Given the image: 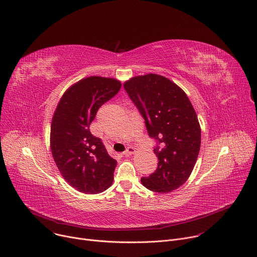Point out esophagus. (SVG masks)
Instances as JSON below:
<instances>
[{
	"instance_id": "obj_1",
	"label": "esophagus",
	"mask_w": 257,
	"mask_h": 257,
	"mask_svg": "<svg viewBox=\"0 0 257 257\" xmlns=\"http://www.w3.org/2000/svg\"><path fill=\"white\" fill-rule=\"evenodd\" d=\"M135 152H136V150H135V148H134V147H127V148H126V150L124 151L123 155H124L125 157H128V156H131V155L135 154Z\"/></svg>"
}]
</instances>
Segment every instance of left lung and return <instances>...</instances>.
<instances>
[{"mask_svg":"<svg viewBox=\"0 0 257 257\" xmlns=\"http://www.w3.org/2000/svg\"><path fill=\"white\" fill-rule=\"evenodd\" d=\"M124 90L145 119L148 134L158 142L155 173L142 178L150 191L169 193L183 186L196 164L201 127L187 94L165 76L148 73L125 80Z\"/></svg>","mask_w":257,"mask_h":257,"instance_id":"8db88e82","label":"left lung"}]
</instances>
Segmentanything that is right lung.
Instances as JSON below:
<instances>
[{
    "label": "right lung",
    "mask_w": 257,
    "mask_h": 257,
    "mask_svg": "<svg viewBox=\"0 0 257 257\" xmlns=\"http://www.w3.org/2000/svg\"><path fill=\"white\" fill-rule=\"evenodd\" d=\"M121 88L113 77H84L62 95L51 122L50 148L63 179L84 194H98L113 183L117 161L89 130L98 109Z\"/></svg>",
    "instance_id": "obj_1"
}]
</instances>
